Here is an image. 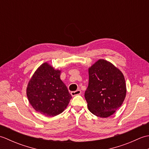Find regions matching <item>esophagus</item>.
<instances>
[{"label":"esophagus","mask_w":149,"mask_h":149,"mask_svg":"<svg viewBox=\"0 0 149 149\" xmlns=\"http://www.w3.org/2000/svg\"><path fill=\"white\" fill-rule=\"evenodd\" d=\"M81 93V91L80 90H77L76 91H72L71 92V95L74 97L75 95H80Z\"/></svg>","instance_id":"obj_1"}]
</instances>
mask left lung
Wrapping results in <instances>:
<instances>
[{"label": "left lung", "instance_id": "obj_1", "mask_svg": "<svg viewBox=\"0 0 149 149\" xmlns=\"http://www.w3.org/2000/svg\"><path fill=\"white\" fill-rule=\"evenodd\" d=\"M89 83L84 97L90 111L107 118L122 106L126 85L122 72L112 63L100 59L88 69Z\"/></svg>", "mask_w": 149, "mask_h": 149}]
</instances>
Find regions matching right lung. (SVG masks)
Segmentation results:
<instances>
[{
    "label": "right lung",
    "instance_id": "right-lung-1",
    "mask_svg": "<svg viewBox=\"0 0 149 149\" xmlns=\"http://www.w3.org/2000/svg\"><path fill=\"white\" fill-rule=\"evenodd\" d=\"M60 74L61 70L44 63L34 72L27 85V96L31 105L46 116L61 113L72 99Z\"/></svg>",
    "mask_w": 149,
    "mask_h": 149
}]
</instances>
